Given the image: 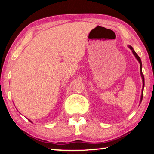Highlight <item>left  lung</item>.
<instances>
[{
  "label": "left lung",
  "instance_id": "8db88e82",
  "mask_svg": "<svg viewBox=\"0 0 154 154\" xmlns=\"http://www.w3.org/2000/svg\"><path fill=\"white\" fill-rule=\"evenodd\" d=\"M128 48H130L131 50V51L133 52V54H134V56L136 57V58L137 59V60L139 61L140 63V75H141V77L143 78V91H142V95H141V98H140V102H142V100H143V90H144V75L143 74V72H142V61H141V59L140 58V57L137 54V53L136 52L134 51V48H132V46H131V45H128Z\"/></svg>",
  "mask_w": 154,
  "mask_h": 154
}]
</instances>
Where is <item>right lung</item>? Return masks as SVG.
<instances>
[{"label": "right lung", "mask_w": 154, "mask_h": 154, "mask_svg": "<svg viewBox=\"0 0 154 154\" xmlns=\"http://www.w3.org/2000/svg\"><path fill=\"white\" fill-rule=\"evenodd\" d=\"M29 122H32V121H30V120H29Z\"/></svg>", "instance_id": "obj_1"}]
</instances>
